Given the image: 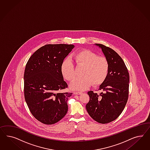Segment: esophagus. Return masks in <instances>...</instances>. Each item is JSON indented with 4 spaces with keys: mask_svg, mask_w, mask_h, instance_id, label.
Masks as SVG:
<instances>
[{
    "mask_svg": "<svg viewBox=\"0 0 150 150\" xmlns=\"http://www.w3.org/2000/svg\"><path fill=\"white\" fill-rule=\"evenodd\" d=\"M74 95H81L82 93L81 92H79V91H75V92H74V93H73Z\"/></svg>",
    "mask_w": 150,
    "mask_h": 150,
    "instance_id": "34e87169",
    "label": "esophagus"
}]
</instances>
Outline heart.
Here are the masks:
<instances>
[{
	"label": "heart",
	"mask_w": 150,
	"mask_h": 150,
	"mask_svg": "<svg viewBox=\"0 0 150 150\" xmlns=\"http://www.w3.org/2000/svg\"><path fill=\"white\" fill-rule=\"evenodd\" d=\"M73 57L77 67H82L81 71L82 76L71 82V89L82 91L88 88L92 83L93 86H97L104 82L109 69V63L105 57L97 56L95 53L88 50H80L73 54ZM60 71L63 77L69 81H72L75 77L74 66L69 60L64 61Z\"/></svg>",
	"instance_id": "obj_1"
}]
</instances>
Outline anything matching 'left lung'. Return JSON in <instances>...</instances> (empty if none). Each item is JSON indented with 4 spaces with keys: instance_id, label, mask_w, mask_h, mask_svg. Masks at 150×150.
<instances>
[{
    "instance_id": "left-lung-1",
    "label": "left lung",
    "mask_w": 150,
    "mask_h": 150,
    "mask_svg": "<svg viewBox=\"0 0 150 150\" xmlns=\"http://www.w3.org/2000/svg\"><path fill=\"white\" fill-rule=\"evenodd\" d=\"M101 48L109 63V72L100 86V94L87 92L90 100L86 105L90 116L98 123L107 124L115 120L122 113L129 96V74L122 58L110 48L95 44Z\"/></svg>"
}]
</instances>
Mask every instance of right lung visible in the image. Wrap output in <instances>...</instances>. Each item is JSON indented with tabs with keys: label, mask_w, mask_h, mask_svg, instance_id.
<instances>
[{
	"label": "right lung",
	"mask_w": 150,
	"mask_h": 150,
	"mask_svg": "<svg viewBox=\"0 0 150 150\" xmlns=\"http://www.w3.org/2000/svg\"><path fill=\"white\" fill-rule=\"evenodd\" d=\"M73 45H46L27 62L24 73V96L32 115L41 123L53 124L66 115L73 93L59 92L68 87L60 68Z\"/></svg>",
	"instance_id": "1"
}]
</instances>
